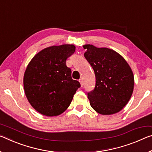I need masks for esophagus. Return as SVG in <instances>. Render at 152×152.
<instances>
[{
  "label": "esophagus",
  "instance_id": "obj_1",
  "mask_svg": "<svg viewBox=\"0 0 152 152\" xmlns=\"http://www.w3.org/2000/svg\"><path fill=\"white\" fill-rule=\"evenodd\" d=\"M79 82H80L81 86H83V80H82V79H80V80H79Z\"/></svg>",
  "mask_w": 152,
  "mask_h": 152
}]
</instances>
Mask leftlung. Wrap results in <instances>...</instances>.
<instances>
[{"instance_id":"left-lung-1","label":"left lung","mask_w":152,"mask_h":152,"mask_svg":"<svg viewBox=\"0 0 152 152\" xmlns=\"http://www.w3.org/2000/svg\"><path fill=\"white\" fill-rule=\"evenodd\" d=\"M84 56L93 67L95 86L88 93L93 109L102 115L120 112L128 103L134 89V75L121 55L106 47L85 45Z\"/></svg>"}]
</instances>
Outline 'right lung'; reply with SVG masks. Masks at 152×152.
<instances>
[{"mask_svg": "<svg viewBox=\"0 0 152 152\" xmlns=\"http://www.w3.org/2000/svg\"><path fill=\"white\" fill-rule=\"evenodd\" d=\"M75 49L74 45L51 46L38 52L28 64L23 76L24 92L40 114L47 116L62 114L80 86L72 78V71L66 64Z\"/></svg>", "mask_w": 152, "mask_h": 152, "instance_id": "1", "label": "right lung"}]
</instances>
